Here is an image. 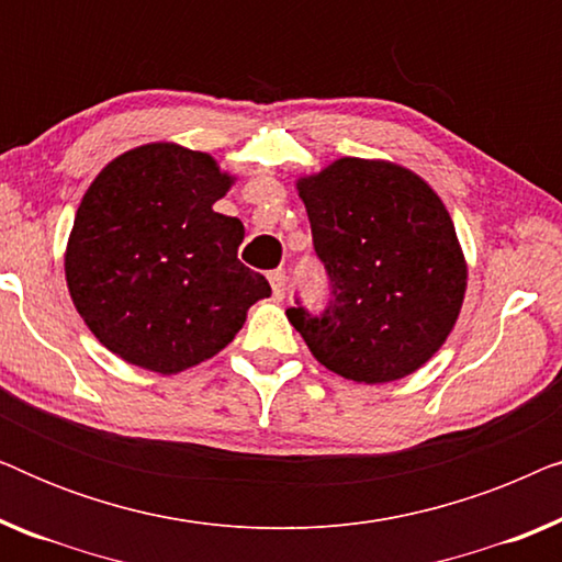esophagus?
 Instances as JSON below:
<instances>
[{
    "mask_svg": "<svg viewBox=\"0 0 562 562\" xmlns=\"http://www.w3.org/2000/svg\"><path fill=\"white\" fill-rule=\"evenodd\" d=\"M268 281H271V289H273V296H276V299L286 296V289H289L286 271H273L271 276H268Z\"/></svg>",
    "mask_w": 562,
    "mask_h": 562,
    "instance_id": "obj_1",
    "label": "esophagus"
}]
</instances>
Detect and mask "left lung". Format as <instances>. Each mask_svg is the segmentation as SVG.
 Here are the masks:
<instances>
[{"label":"left lung","mask_w":562,"mask_h":562,"mask_svg":"<svg viewBox=\"0 0 562 562\" xmlns=\"http://www.w3.org/2000/svg\"><path fill=\"white\" fill-rule=\"evenodd\" d=\"M325 263L322 314L286 310L327 371L389 383L427 363L463 306L468 266L442 199L409 168L340 158L296 181Z\"/></svg>","instance_id":"left-lung-1"}]
</instances>
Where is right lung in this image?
Listing matches in <instances>:
<instances>
[{
	"label": "right lung",
	"mask_w": 562,
	"mask_h": 562,
	"mask_svg": "<svg viewBox=\"0 0 562 562\" xmlns=\"http://www.w3.org/2000/svg\"><path fill=\"white\" fill-rule=\"evenodd\" d=\"M233 176L210 153L150 143L91 181L66 248L76 312L114 356L181 373L217 356L245 325L263 276L237 260L245 227L214 212Z\"/></svg>",
	"instance_id": "right-lung-1"
}]
</instances>
